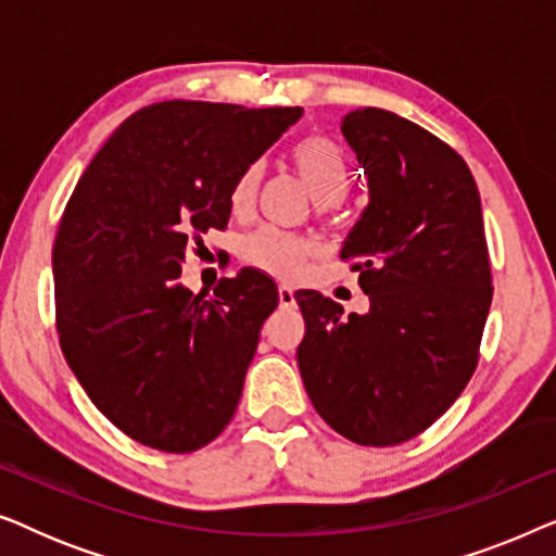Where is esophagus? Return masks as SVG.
<instances>
[{
  "instance_id": "obj_1",
  "label": "esophagus",
  "mask_w": 556,
  "mask_h": 556,
  "mask_svg": "<svg viewBox=\"0 0 556 556\" xmlns=\"http://www.w3.org/2000/svg\"><path fill=\"white\" fill-rule=\"evenodd\" d=\"M278 301H280V306H283V308L295 306V293H293V288L288 286V283H280V286H278Z\"/></svg>"
}]
</instances>
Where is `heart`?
<instances>
[{
  "mask_svg": "<svg viewBox=\"0 0 556 556\" xmlns=\"http://www.w3.org/2000/svg\"><path fill=\"white\" fill-rule=\"evenodd\" d=\"M291 166L318 204L337 202L349 185V159L344 149L329 136H308V139L295 143L291 151ZM257 181H261V166L257 164L248 166L240 174L230 197L235 212H242L253 202ZM314 253L316 245L308 238L276 230V227H263V230L250 235L242 245V257L248 265L280 278H293L295 273H301L303 263Z\"/></svg>",
  "mask_w": 556,
  "mask_h": 556,
  "instance_id": "obj_1",
  "label": "heart"
}]
</instances>
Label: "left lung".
<instances>
[{
    "label": "left lung",
    "mask_w": 556,
    "mask_h": 556,
    "mask_svg": "<svg viewBox=\"0 0 556 556\" xmlns=\"http://www.w3.org/2000/svg\"><path fill=\"white\" fill-rule=\"evenodd\" d=\"M369 202L341 245L369 295L364 316L299 291V369L316 413L359 445L428 430L478 364L493 286L481 197L458 151L413 121L356 109L341 121Z\"/></svg>",
    "instance_id": "1"
}]
</instances>
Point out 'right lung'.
Wrapping results in <instances>:
<instances>
[{
  "instance_id": "obj_1",
  "label": "right lung",
  "mask_w": 556,
  "mask_h": 556,
  "mask_svg": "<svg viewBox=\"0 0 556 556\" xmlns=\"http://www.w3.org/2000/svg\"><path fill=\"white\" fill-rule=\"evenodd\" d=\"M301 113L147 105L75 185L52 245L60 349L90 402L136 443L192 453L232 420L278 288L242 268L194 295L179 283L181 263L202 232L225 230L235 181Z\"/></svg>"
}]
</instances>
